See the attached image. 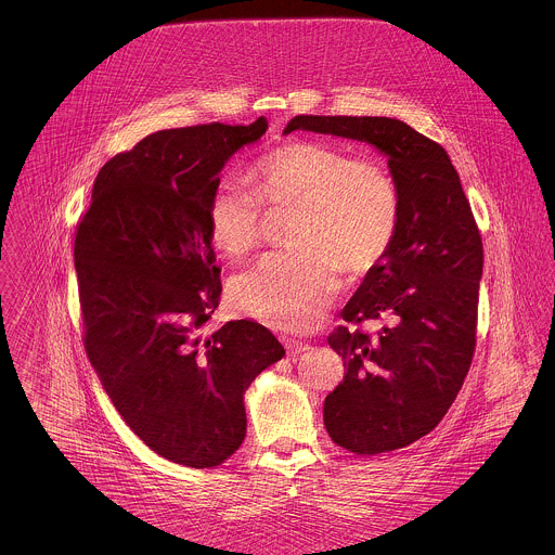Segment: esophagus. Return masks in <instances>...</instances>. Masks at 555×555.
<instances>
[{
  "instance_id": "obj_1",
  "label": "esophagus",
  "mask_w": 555,
  "mask_h": 555,
  "mask_svg": "<svg viewBox=\"0 0 555 555\" xmlns=\"http://www.w3.org/2000/svg\"><path fill=\"white\" fill-rule=\"evenodd\" d=\"M283 344H285L289 353H301V351H308V349H310L308 341H301V339L289 337V335H283Z\"/></svg>"
}]
</instances>
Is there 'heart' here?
I'll list each match as a JSON object with an SVG mask.
<instances>
[{
  "instance_id": "heart-1",
  "label": "heart",
  "mask_w": 555,
  "mask_h": 555,
  "mask_svg": "<svg viewBox=\"0 0 555 555\" xmlns=\"http://www.w3.org/2000/svg\"><path fill=\"white\" fill-rule=\"evenodd\" d=\"M254 191L222 181L208 204L214 245L229 258L249 256L264 238L268 214H287L293 247L266 256L229 285L233 308L270 326L308 331L341 287V268L364 274L389 254L401 193L383 159L351 156L341 145L293 139L258 162Z\"/></svg>"
}]
</instances>
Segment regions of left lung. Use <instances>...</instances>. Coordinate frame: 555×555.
I'll list each match as a JSON object with an SVG mask.
<instances>
[{
    "label": "left lung",
    "mask_w": 555,
    "mask_h": 555,
    "mask_svg": "<svg viewBox=\"0 0 555 555\" xmlns=\"http://www.w3.org/2000/svg\"><path fill=\"white\" fill-rule=\"evenodd\" d=\"M314 131L378 147L401 193L396 241L328 335L344 383L324 399L331 439L376 455L428 435L473 364L482 238L448 152L385 116H295L285 132ZM380 319L374 336L361 324Z\"/></svg>",
    "instance_id": "obj_1"
}]
</instances>
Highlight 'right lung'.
I'll list each match as a JSON object with an SVG mask.
<instances>
[{
  "instance_id": "right-lung-1",
  "label": "right lung",
  "mask_w": 555,
  "mask_h": 555,
  "mask_svg": "<svg viewBox=\"0 0 555 555\" xmlns=\"http://www.w3.org/2000/svg\"><path fill=\"white\" fill-rule=\"evenodd\" d=\"M243 125L152 132L102 166L77 224L82 345L122 421L158 455L214 468L243 443V393L285 356L258 322L208 333L220 299L208 204L220 170L258 141Z\"/></svg>"
}]
</instances>
